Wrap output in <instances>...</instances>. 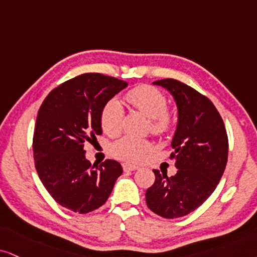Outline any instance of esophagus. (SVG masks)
<instances>
[{
	"mask_svg": "<svg viewBox=\"0 0 257 257\" xmlns=\"http://www.w3.org/2000/svg\"><path fill=\"white\" fill-rule=\"evenodd\" d=\"M122 169L123 172H135V170L139 169V167L131 163H122Z\"/></svg>",
	"mask_w": 257,
	"mask_h": 257,
	"instance_id": "esophagus-1",
	"label": "esophagus"
}]
</instances>
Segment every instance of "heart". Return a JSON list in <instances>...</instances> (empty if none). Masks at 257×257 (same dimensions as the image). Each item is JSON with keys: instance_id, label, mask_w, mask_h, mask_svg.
Returning a JSON list of instances; mask_svg holds the SVG:
<instances>
[{"instance_id": "b5f03b06", "label": "heart", "mask_w": 257, "mask_h": 257, "mask_svg": "<svg viewBox=\"0 0 257 257\" xmlns=\"http://www.w3.org/2000/svg\"><path fill=\"white\" fill-rule=\"evenodd\" d=\"M125 99L127 102L143 112L151 119V132L157 136H163L173 127V115L167 110L168 100L163 93L151 85H138L128 90ZM122 104L116 99H110L103 104L100 114L101 127L107 135L115 136L122 128L123 122ZM153 149V144L148 139H141L125 136L114 142L110 151L115 157L126 161H141L149 151Z\"/></svg>"}]
</instances>
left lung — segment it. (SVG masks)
Segmentation results:
<instances>
[{"label": "left lung", "instance_id": "obj_1", "mask_svg": "<svg viewBox=\"0 0 257 257\" xmlns=\"http://www.w3.org/2000/svg\"><path fill=\"white\" fill-rule=\"evenodd\" d=\"M154 84L166 88L177 106V126L170 158L177 173L167 176L154 169V185L145 193L154 213L173 219L187 216L213 193L227 162L225 125L212 101L182 82L164 78Z\"/></svg>", "mask_w": 257, "mask_h": 257}]
</instances>
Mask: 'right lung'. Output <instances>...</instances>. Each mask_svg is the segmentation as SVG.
<instances>
[{"instance_id":"add662e5","label":"right lung","mask_w":257,"mask_h":257,"mask_svg":"<svg viewBox=\"0 0 257 257\" xmlns=\"http://www.w3.org/2000/svg\"><path fill=\"white\" fill-rule=\"evenodd\" d=\"M127 87L125 81L102 74H83L50 91L38 112L33 135L36 169L43 185L63 207L88 213L107 201L119 162L91 166L84 143L102 134L103 104Z\"/></svg>"}]
</instances>
